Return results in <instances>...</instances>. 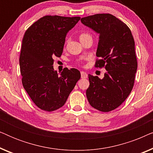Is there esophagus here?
<instances>
[{"label": "esophagus", "mask_w": 153, "mask_h": 153, "mask_svg": "<svg viewBox=\"0 0 153 153\" xmlns=\"http://www.w3.org/2000/svg\"><path fill=\"white\" fill-rule=\"evenodd\" d=\"M81 76L82 79H86L88 77V74L85 72H81Z\"/></svg>", "instance_id": "1"}]
</instances>
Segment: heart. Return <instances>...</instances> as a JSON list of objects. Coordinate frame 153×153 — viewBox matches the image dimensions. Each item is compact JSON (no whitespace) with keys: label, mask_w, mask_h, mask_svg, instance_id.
<instances>
[{"label":"heart","mask_w":153,"mask_h":153,"mask_svg":"<svg viewBox=\"0 0 153 153\" xmlns=\"http://www.w3.org/2000/svg\"><path fill=\"white\" fill-rule=\"evenodd\" d=\"M89 34H88V33H82V34L80 35V36H79V39H80V40L81 39H83V38H85V37H86L87 36H89Z\"/></svg>","instance_id":"1"}]
</instances>
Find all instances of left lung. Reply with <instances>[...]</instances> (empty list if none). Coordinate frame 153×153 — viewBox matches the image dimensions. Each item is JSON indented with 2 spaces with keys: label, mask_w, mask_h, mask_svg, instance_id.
I'll use <instances>...</instances> for the list:
<instances>
[{
  "label": "left lung",
  "mask_w": 153,
  "mask_h": 153,
  "mask_svg": "<svg viewBox=\"0 0 153 153\" xmlns=\"http://www.w3.org/2000/svg\"><path fill=\"white\" fill-rule=\"evenodd\" d=\"M81 23L100 34L95 68L107 71L100 79L88 74L86 97L91 105L102 112L118 108L127 99L134 83L137 70L134 39L130 29L111 14L81 18Z\"/></svg>",
  "instance_id": "8db88e82"
}]
</instances>
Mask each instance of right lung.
Returning <instances> with one entry per match:
<instances>
[{"mask_svg":"<svg viewBox=\"0 0 153 153\" xmlns=\"http://www.w3.org/2000/svg\"><path fill=\"white\" fill-rule=\"evenodd\" d=\"M81 17L47 15L27 29L19 57L22 84L37 107L53 111L62 107L81 78L80 72L53 70V58L62 55L67 33Z\"/></svg>","mask_w":153,"mask_h":153,"instance_id":"add662e5","label":"right lung"}]
</instances>
